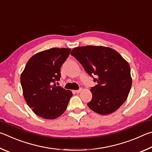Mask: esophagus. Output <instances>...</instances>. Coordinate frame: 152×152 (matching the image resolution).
<instances>
[{"label":"esophagus","mask_w":152,"mask_h":152,"mask_svg":"<svg viewBox=\"0 0 152 152\" xmlns=\"http://www.w3.org/2000/svg\"><path fill=\"white\" fill-rule=\"evenodd\" d=\"M81 91H82V88L80 90H76V91H75V92H76V93H80Z\"/></svg>","instance_id":"1"}]
</instances>
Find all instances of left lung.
Here are the masks:
<instances>
[{
	"instance_id": "1",
	"label": "left lung",
	"mask_w": 152,
	"mask_h": 152,
	"mask_svg": "<svg viewBox=\"0 0 152 152\" xmlns=\"http://www.w3.org/2000/svg\"><path fill=\"white\" fill-rule=\"evenodd\" d=\"M70 54L79 61L98 84L92 87L87 105L100 115L117 110L127 99L132 84L129 64L117 51L104 46L74 48Z\"/></svg>"
}]
</instances>
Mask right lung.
Here are the masks:
<instances>
[{
	"instance_id": "obj_1",
	"label": "right lung",
	"mask_w": 152,
	"mask_h": 152,
	"mask_svg": "<svg viewBox=\"0 0 152 152\" xmlns=\"http://www.w3.org/2000/svg\"><path fill=\"white\" fill-rule=\"evenodd\" d=\"M69 48H53L33 55L20 75L25 101L33 113L46 119L58 118L65 111L72 92L56 86L60 68L69 56Z\"/></svg>"
}]
</instances>
